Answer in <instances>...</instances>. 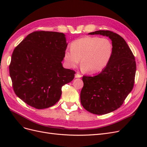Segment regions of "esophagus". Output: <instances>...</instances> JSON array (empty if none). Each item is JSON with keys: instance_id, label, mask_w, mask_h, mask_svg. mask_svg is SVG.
Instances as JSON below:
<instances>
[{"instance_id": "34e87169", "label": "esophagus", "mask_w": 147, "mask_h": 147, "mask_svg": "<svg viewBox=\"0 0 147 147\" xmlns=\"http://www.w3.org/2000/svg\"><path fill=\"white\" fill-rule=\"evenodd\" d=\"M82 77L81 75H80L79 74H76L75 75V78H80Z\"/></svg>"}]
</instances>
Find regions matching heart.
Wrapping results in <instances>:
<instances>
[{"instance_id": "obj_1", "label": "heart", "mask_w": 147, "mask_h": 147, "mask_svg": "<svg viewBox=\"0 0 147 147\" xmlns=\"http://www.w3.org/2000/svg\"><path fill=\"white\" fill-rule=\"evenodd\" d=\"M71 49L64 53V60L70 68L76 67L80 62L82 69L90 74L103 70L111 60L113 44L109 39L98 37H84L71 43Z\"/></svg>"}]
</instances>
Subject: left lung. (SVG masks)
Masks as SVG:
<instances>
[{"instance_id":"obj_1","label":"left lung","mask_w":147,"mask_h":147,"mask_svg":"<svg viewBox=\"0 0 147 147\" xmlns=\"http://www.w3.org/2000/svg\"><path fill=\"white\" fill-rule=\"evenodd\" d=\"M88 34L109 37L113 46L107 66L99 74L82 78V105L91 113L104 115L119 108L132 91L136 71L135 57L126 41L116 33L100 30Z\"/></svg>"}]
</instances>
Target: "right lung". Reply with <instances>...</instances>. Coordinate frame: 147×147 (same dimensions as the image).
I'll return each mask as SVG.
<instances>
[{"instance_id":"right-lung-1","label":"right lung","mask_w":147,"mask_h":147,"mask_svg":"<svg viewBox=\"0 0 147 147\" xmlns=\"http://www.w3.org/2000/svg\"><path fill=\"white\" fill-rule=\"evenodd\" d=\"M67 47L64 34L36 31L15 48L9 71L19 98L37 109L58 102L62 87L72 81L75 74L62 64Z\"/></svg>"}]
</instances>
